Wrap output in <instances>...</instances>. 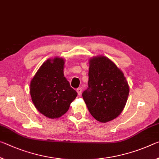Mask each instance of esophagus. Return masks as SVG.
<instances>
[{"instance_id":"obj_1","label":"esophagus","mask_w":159,"mask_h":159,"mask_svg":"<svg viewBox=\"0 0 159 159\" xmlns=\"http://www.w3.org/2000/svg\"><path fill=\"white\" fill-rule=\"evenodd\" d=\"M76 91H77V93H78V95H81V93H82V89H80V88H79V89H77Z\"/></svg>"}]
</instances>
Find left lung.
I'll list each match as a JSON object with an SVG mask.
<instances>
[{
    "instance_id": "left-lung-1",
    "label": "left lung",
    "mask_w": 159,
    "mask_h": 159,
    "mask_svg": "<svg viewBox=\"0 0 159 159\" xmlns=\"http://www.w3.org/2000/svg\"><path fill=\"white\" fill-rule=\"evenodd\" d=\"M89 88L83 98L93 117L102 123L117 117L124 110L129 86L123 72L107 57L89 59Z\"/></svg>"
}]
</instances>
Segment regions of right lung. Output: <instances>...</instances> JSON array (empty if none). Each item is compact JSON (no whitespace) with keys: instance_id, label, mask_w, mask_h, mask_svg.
Listing matches in <instances>:
<instances>
[{"instance_id":"1","label":"right lung","mask_w":159,"mask_h":159,"mask_svg":"<svg viewBox=\"0 0 159 159\" xmlns=\"http://www.w3.org/2000/svg\"><path fill=\"white\" fill-rule=\"evenodd\" d=\"M64 64L61 57L47 59L30 82V93L34 107L50 119L64 115L77 96V92L64 77Z\"/></svg>"}]
</instances>
